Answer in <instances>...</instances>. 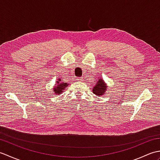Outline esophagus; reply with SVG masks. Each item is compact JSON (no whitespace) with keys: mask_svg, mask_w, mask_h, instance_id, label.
Listing matches in <instances>:
<instances>
[{"mask_svg":"<svg viewBox=\"0 0 160 160\" xmlns=\"http://www.w3.org/2000/svg\"><path fill=\"white\" fill-rule=\"evenodd\" d=\"M83 80H84V78L83 77H79V78H78L77 79H76V80L78 81V82H82V81H83Z\"/></svg>","mask_w":160,"mask_h":160,"instance_id":"obj_1","label":"esophagus"}]
</instances>
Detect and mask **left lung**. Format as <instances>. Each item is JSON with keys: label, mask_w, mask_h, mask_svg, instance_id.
Masks as SVG:
<instances>
[{"label": "left lung", "mask_w": 160, "mask_h": 160, "mask_svg": "<svg viewBox=\"0 0 160 160\" xmlns=\"http://www.w3.org/2000/svg\"><path fill=\"white\" fill-rule=\"evenodd\" d=\"M107 89V84H105L102 79H100L98 81V83L93 88V92L97 96H102V95L105 93Z\"/></svg>", "instance_id": "left-lung-1"}]
</instances>
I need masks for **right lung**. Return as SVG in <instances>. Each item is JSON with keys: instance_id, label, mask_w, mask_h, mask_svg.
Wrapping results in <instances>:
<instances>
[{"instance_id": "right-lung-1", "label": "right lung", "mask_w": 160, "mask_h": 160, "mask_svg": "<svg viewBox=\"0 0 160 160\" xmlns=\"http://www.w3.org/2000/svg\"><path fill=\"white\" fill-rule=\"evenodd\" d=\"M60 82V80H58ZM58 82V81H57V86L55 87V88H54L53 89V91L55 92L56 94H60L61 92H62V90L64 89H65V87L68 85L69 84L67 83H65V82Z\"/></svg>"}]
</instances>
